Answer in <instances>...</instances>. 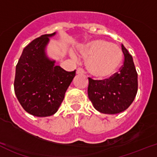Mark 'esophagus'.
<instances>
[{"instance_id": "34e87169", "label": "esophagus", "mask_w": 157, "mask_h": 157, "mask_svg": "<svg viewBox=\"0 0 157 157\" xmlns=\"http://www.w3.org/2000/svg\"><path fill=\"white\" fill-rule=\"evenodd\" d=\"M77 74H82V73H84V70L82 68H78L77 70Z\"/></svg>"}]
</instances>
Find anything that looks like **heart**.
Masks as SVG:
<instances>
[{"label":"heart","instance_id":"b5f03b06","mask_svg":"<svg viewBox=\"0 0 157 157\" xmlns=\"http://www.w3.org/2000/svg\"><path fill=\"white\" fill-rule=\"evenodd\" d=\"M80 53L87 59L86 66L91 75L104 79L118 70L123 60L121 48L104 40H95L80 48Z\"/></svg>","mask_w":157,"mask_h":157}]
</instances>
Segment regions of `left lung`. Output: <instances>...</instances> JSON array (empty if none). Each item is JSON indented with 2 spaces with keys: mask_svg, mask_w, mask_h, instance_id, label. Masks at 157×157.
<instances>
[{
  "mask_svg": "<svg viewBox=\"0 0 157 157\" xmlns=\"http://www.w3.org/2000/svg\"><path fill=\"white\" fill-rule=\"evenodd\" d=\"M124 64L120 70L105 80L88 77L89 99L98 112L116 114L126 110L133 102L138 91V73L133 58L124 45Z\"/></svg>",
  "mask_w": 157,
  "mask_h": 157,
  "instance_id": "8db88e82",
  "label": "left lung"
}]
</instances>
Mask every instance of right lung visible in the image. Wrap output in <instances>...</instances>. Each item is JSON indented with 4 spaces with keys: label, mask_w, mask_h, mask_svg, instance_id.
Wrapping results in <instances>:
<instances>
[{
    "label": "right lung",
    "mask_w": 157,
    "mask_h": 157,
    "mask_svg": "<svg viewBox=\"0 0 157 157\" xmlns=\"http://www.w3.org/2000/svg\"><path fill=\"white\" fill-rule=\"evenodd\" d=\"M55 34L42 35L31 41L22 51L15 68V95L22 108L36 117L57 112L76 75V70L66 71L45 55L48 37Z\"/></svg>",
    "instance_id": "obj_1"
}]
</instances>
